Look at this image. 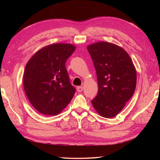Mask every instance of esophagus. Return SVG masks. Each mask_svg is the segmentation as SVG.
I'll use <instances>...</instances> for the list:
<instances>
[{
    "label": "esophagus",
    "mask_w": 160,
    "mask_h": 160,
    "mask_svg": "<svg viewBox=\"0 0 160 160\" xmlns=\"http://www.w3.org/2000/svg\"><path fill=\"white\" fill-rule=\"evenodd\" d=\"M82 90H83L82 87H77V90H78V92H82Z\"/></svg>",
    "instance_id": "esophagus-1"
}]
</instances>
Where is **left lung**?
<instances>
[{"mask_svg":"<svg viewBox=\"0 0 160 160\" xmlns=\"http://www.w3.org/2000/svg\"><path fill=\"white\" fill-rule=\"evenodd\" d=\"M88 51L98 82V93L92 104L102 117H114L135 92L137 76L133 63L123 48L112 43H94L88 46Z\"/></svg>","mask_w":160,"mask_h":160,"instance_id":"1","label":"left lung"}]
</instances>
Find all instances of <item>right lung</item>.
I'll return each instance as SVG.
<instances>
[{"instance_id":"obj_1","label":"right lung","mask_w":160,"mask_h":160,"mask_svg":"<svg viewBox=\"0 0 160 160\" xmlns=\"http://www.w3.org/2000/svg\"><path fill=\"white\" fill-rule=\"evenodd\" d=\"M75 49L70 44L48 45L26 65L24 89L32 106L42 114H58L73 97L75 89L70 82L66 62Z\"/></svg>"}]
</instances>
